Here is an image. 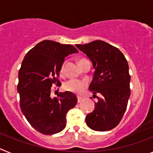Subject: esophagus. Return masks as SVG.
<instances>
[{
  "label": "esophagus",
  "mask_w": 153,
  "mask_h": 153,
  "mask_svg": "<svg viewBox=\"0 0 153 153\" xmlns=\"http://www.w3.org/2000/svg\"><path fill=\"white\" fill-rule=\"evenodd\" d=\"M77 100H78V102H80L81 101L83 100V98H82L81 97H77Z\"/></svg>",
  "instance_id": "34e87169"
}]
</instances>
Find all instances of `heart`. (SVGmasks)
<instances>
[{
	"mask_svg": "<svg viewBox=\"0 0 153 153\" xmlns=\"http://www.w3.org/2000/svg\"><path fill=\"white\" fill-rule=\"evenodd\" d=\"M82 60H83V59H82ZM63 69H64V63H63V65L61 66V70H60L61 72L63 71ZM86 86H87L86 81L81 80V79H69L63 84V89L67 91L72 92V93H80L86 88Z\"/></svg>",
	"mask_w": 153,
	"mask_h": 153,
	"instance_id": "heart-1",
	"label": "heart"
}]
</instances>
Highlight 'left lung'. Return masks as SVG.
<instances>
[{
    "instance_id": "8db88e82",
    "label": "left lung",
    "mask_w": 153,
    "mask_h": 153,
    "mask_svg": "<svg viewBox=\"0 0 153 153\" xmlns=\"http://www.w3.org/2000/svg\"><path fill=\"white\" fill-rule=\"evenodd\" d=\"M76 47L91 60L95 71L90 90L93 97L100 96L94 111L86 116V124L93 130H110L122 120L130 96L126 59L118 48L102 40Z\"/></svg>"
}]
</instances>
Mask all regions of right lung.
<instances>
[{"label": "right lung", "mask_w": 153, "mask_h": 153, "mask_svg": "<svg viewBox=\"0 0 153 153\" xmlns=\"http://www.w3.org/2000/svg\"><path fill=\"white\" fill-rule=\"evenodd\" d=\"M78 53L70 44L43 40L27 52L19 70L17 91L24 117L36 130L52 135L66 127L67 112L77 103L71 92L51 97V86L59 84L60 71L64 58Z\"/></svg>", "instance_id": "add662e5"}]
</instances>
